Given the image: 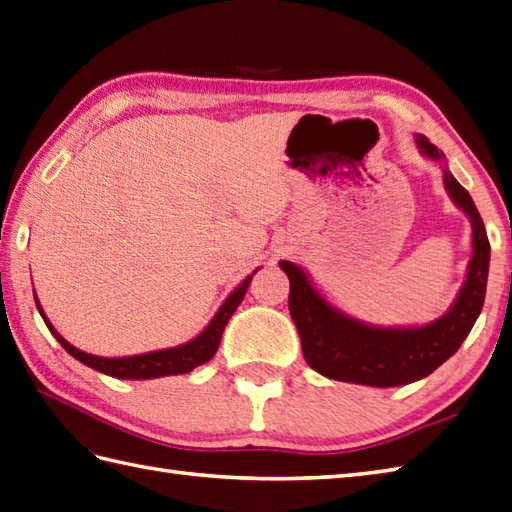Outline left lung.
Segmentation results:
<instances>
[{
	"instance_id": "left-lung-1",
	"label": "left lung",
	"mask_w": 512,
	"mask_h": 512,
	"mask_svg": "<svg viewBox=\"0 0 512 512\" xmlns=\"http://www.w3.org/2000/svg\"><path fill=\"white\" fill-rule=\"evenodd\" d=\"M414 144L425 159L441 168L445 192L471 222V259L465 283L449 310L432 323L384 327L340 310L318 290L310 272L294 261H279L290 279V314L299 331L305 362L329 379L373 388L419 382L460 349L482 312L491 261L484 222L467 189L449 172L445 154L423 135H414Z\"/></svg>"
}]
</instances>
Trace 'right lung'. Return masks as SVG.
<instances>
[{"label":"right lung","mask_w":512,"mask_h":512,"mask_svg":"<svg viewBox=\"0 0 512 512\" xmlns=\"http://www.w3.org/2000/svg\"><path fill=\"white\" fill-rule=\"evenodd\" d=\"M255 272H253V275H255ZM253 275H248L227 296V299H224V303L220 305V310L216 312V316L209 320V325L202 329L194 340L181 344V347L161 349V351H152V353H144V355H130V358H100V355H91V353L76 349L74 344H69L54 329V325L50 323V318H47L45 312H43L37 294H34V301H37L39 314L43 316L47 329H50V334L58 342H61V347L69 355H74L78 362L93 368V371L111 375V377H117V379H157V377H168V375H185L189 371H194L196 366H202L205 362H209L213 355H216V351L220 347V340H222V331H224V327H227L233 312L244 301V294L248 290V285H251V281H253Z\"/></svg>","instance_id":"obj_1"}]
</instances>
